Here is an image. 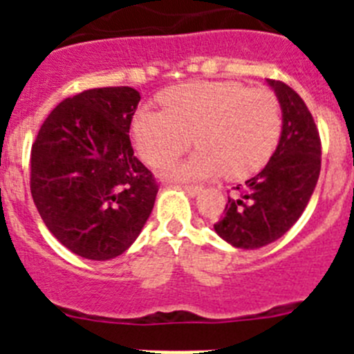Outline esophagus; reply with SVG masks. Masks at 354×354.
<instances>
[{"instance_id":"1","label":"esophagus","mask_w":354,"mask_h":354,"mask_svg":"<svg viewBox=\"0 0 354 354\" xmlns=\"http://www.w3.org/2000/svg\"><path fill=\"white\" fill-rule=\"evenodd\" d=\"M183 189H184V192H186L189 196H196L200 192H202V187H198V186H189V184H184Z\"/></svg>"}]
</instances>
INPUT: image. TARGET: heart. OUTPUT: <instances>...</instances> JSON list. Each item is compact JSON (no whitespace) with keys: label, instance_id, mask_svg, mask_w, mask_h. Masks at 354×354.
<instances>
[{"label":"heart","instance_id":"b5f03b06","mask_svg":"<svg viewBox=\"0 0 354 354\" xmlns=\"http://www.w3.org/2000/svg\"><path fill=\"white\" fill-rule=\"evenodd\" d=\"M165 111L142 108L133 117L140 156L162 165L193 143L202 147L186 161L162 168L175 180L216 177L245 179L264 167L277 147L282 117L273 92L239 81H193L161 93Z\"/></svg>","mask_w":354,"mask_h":354}]
</instances>
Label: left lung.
Wrapping results in <instances>:
<instances>
[{
	"label": "left lung",
	"instance_id": "1",
	"mask_svg": "<svg viewBox=\"0 0 354 354\" xmlns=\"http://www.w3.org/2000/svg\"><path fill=\"white\" fill-rule=\"evenodd\" d=\"M282 108V134L270 162L228 198L216 234L234 248L255 250L280 239L299 220L321 171V140L301 97L268 80Z\"/></svg>",
	"mask_w": 354,
	"mask_h": 354
}]
</instances>
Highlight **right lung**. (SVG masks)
<instances>
[{"instance_id":"right-lung-1","label":"right lung","mask_w":354,"mask_h":354,"mask_svg":"<svg viewBox=\"0 0 354 354\" xmlns=\"http://www.w3.org/2000/svg\"><path fill=\"white\" fill-rule=\"evenodd\" d=\"M140 92L84 90L53 109L31 147V196L49 232L90 261L126 252L154 207L158 184L134 156Z\"/></svg>"}]
</instances>
